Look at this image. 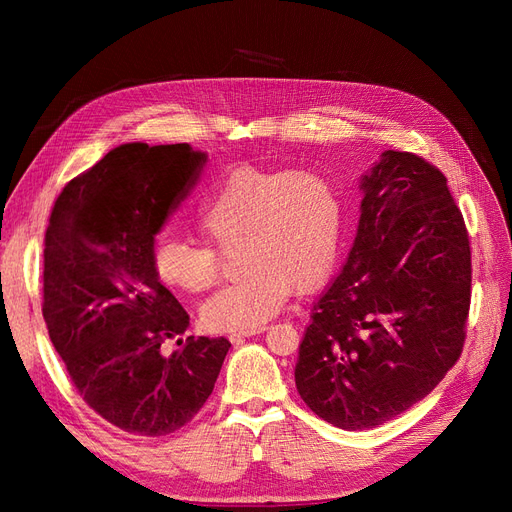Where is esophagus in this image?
<instances>
[{
    "instance_id": "esophagus-1",
    "label": "esophagus",
    "mask_w": 512,
    "mask_h": 512,
    "mask_svg": "<svg viewBox=\"0 0 512 512\" xmlns=\"http://www.w3.org/2000/svg\"><path fill=\"white\" fill-rule=\"evenodd\" d=\"M265 329H258V331H247V333H235V335H230V342L232 344H243L245 342V337H252V335H258V333H262Z\"/></svg>"
}]
</instances>
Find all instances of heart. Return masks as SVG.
Segmentation results:
<instances>
[{
    "label": "heart",
    "mask_w": 512,
    "mask_h": 512,
    "mask_svg": "<svg viewBox=\"0 0 512 512\" xmlns=\"http://www.w3.org/2000/svg\"><path fill=\"white\" fill-rule=\"evenodd\" d=\"M209 247L162 237L151 252L158 280L181 292H203L218 280V254L239 247L237 284L200 309L215 333L258 331L280 312L292 288L312 292L331 275L344 232V200L318 173L235 170L198 211Z\"/></svg>",
    "instance_id": "obj_1"
}]
</instances>
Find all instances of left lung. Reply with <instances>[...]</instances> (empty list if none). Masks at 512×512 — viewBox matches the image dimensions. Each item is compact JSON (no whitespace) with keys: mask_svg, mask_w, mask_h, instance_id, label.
<instances>
[{"mask_svg":"<svg viewBox=\"0 0 512 512\" xmlns=\"http://www.w3.org/2000/svg\"><path fill=\"white\" fill-rule=\"evenodd\" d=\"M346 265L314 303L294 382L324 421L361 431L427 397L463 348L470 241L436 166L384 151L361 177Z\"/></svg>","mask_w":512,"mask_h":512,"instance_id":"obj_1","label":"left lung"}]
</instances>
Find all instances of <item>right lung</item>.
<instances>
[{"label": "right lung", "instance_id": "right-lung-1", "mask_svg": "<svg viewBox=\"0 0 512 512\" xmlns=\"http://www.w3.org/2000/svg\"><path fill=\"white\" fill-rule=\"evenodd\" d=\"M205 164L207 153L185 143L119 145L66 185L46 228L42 316L51 342L87 404L132 436L188 425L230 348L224 337H188L161 354L190 316L153 273L151 252Z\"/></svg>", "mask_w": 512, "mask_h": 512}]
</instances>
